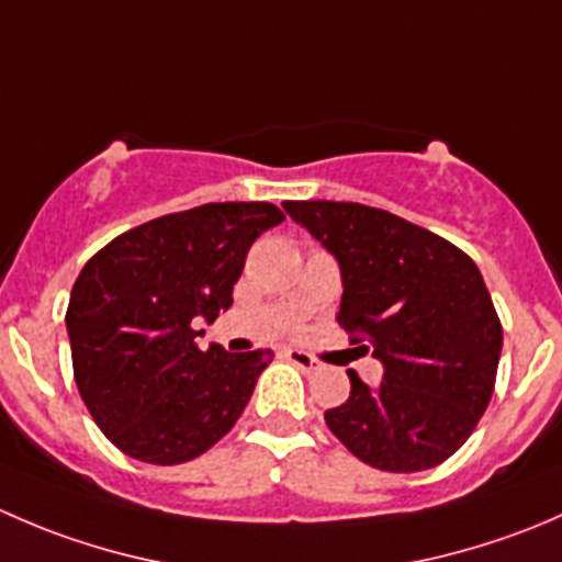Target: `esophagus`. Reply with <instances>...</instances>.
I'll return each mask as SVG.
<instances>
[{"mask_svg": "<svg viewBox=\"0 0 562 562\" xmlns=\"http://www.w3.org/2000/svg\"><path fill=\"white\" fill-rule=\"evenodd\" d=\"M285 359L291 361V364H296L302 372H307V375H310V372L317 370V361L313 359V356L304 353V350H299V348H288Z\"/></svg>", "mask_w": 562, "mask_h": 562, "instance_id": "esophagus-1", "label": "esophagus"}]
</instances>
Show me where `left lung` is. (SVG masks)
<instances>
[{"mask_svg":"<svg viewBox=\"0 0 562 562\" xmlns=\"http://www.w3.org/2000/svg\"><path fill=\"white\" fill-rule=\"evenodd\" d=\"M282 209L334 255L342 277L337 323L370 337L383 364L378 386L348 372L350 396L326 411L328 429L350 454L389 473L449 459L490 405L503 348L479 266L383 209L337 201Z\"/></svg>","mask_w":562,"mask_h":562,"instance_id":"1","label":"left lung"}]
</instances>
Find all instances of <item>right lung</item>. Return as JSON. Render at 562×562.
Returning a JSON list of instances; mask_svg holds the SVG:
<instances>
[{"instance_id": "1", "label": "right lung", "mask_w": 562, "mask_h": 562, "mask_svg": "<svg viewBox=\"0 0 562 562\" xmlns=\"http://www.w3.org/2000/svg\"><path fill=\"white\" fill-rule=\"evenodd\" d=\"M285 214L274 203H203L116 236L78 274L67 307L83 405L124 454L179 464L236 424L271 350H201L195 317L234 304L247 249Z\"/></svg>"}]
</instances>
